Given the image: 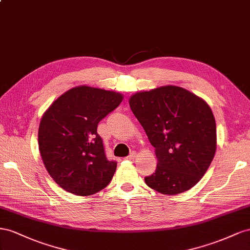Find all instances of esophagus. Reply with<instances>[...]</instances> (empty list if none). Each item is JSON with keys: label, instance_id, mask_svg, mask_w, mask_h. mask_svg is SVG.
<instances>
[{"label": "esophagus", "instance_id": "esophagus-1", "mask_svg": "<svg viewBox=\"0 0 250 250\" xmlns=\"http://www.w3.org/2000/svg\"><path fill=\"white\" fill-rule=\"evenodd\" d=\"M136 155H137L136 153H135V152H132V153H131L129 156L126 157L125 159H127V160H134L135 158H136Z\"/></svg>", "mask_w": 250, "mask_h": 250}]
</instances>
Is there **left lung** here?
Masks as SVG:
<instances>
[{
  "label": "left lung",
  "mask_w": 250,
  "mask_h": 250,
  "mask_svg": "<svg viewBox=\"0 0 250 250\" xmlns=\"http://www.w3.org/2000/svg\"><path fill=\"white\" fill-rule=\"evenodd\" d=\"M129 104L158 160L155 173L145 178L147 187L169 196L195 187L217 148L216 120L208 103L169 84L137 92Z\"/></svg>",
  "instance_id": "left-lung-1"
}]
</instances>
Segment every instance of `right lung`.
Wrapping results in <instances>:
<instances>
[{
    "label": "right lung",
    "instance_id": "add662e5",
    "mask_svg": "<svg viewBox=\"0 0 250 250\" xmlns=\"http://www.w3.org/2000/svg\"><path fill=\"white\" fill-rule=\"evenodd\" d=\"M124 95L90 85H77L62 94L42 114L39 148L49 175L76 196L104 189L117 163L106 159L97 125L123 102Z\"/></svg>",
    "mask_w": 250,
    "mask_h": 250
}]
</instances>
